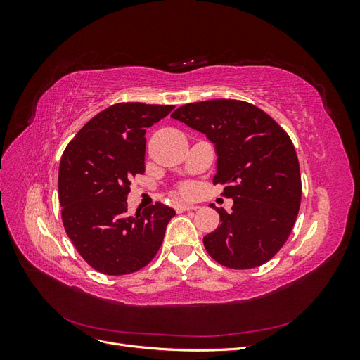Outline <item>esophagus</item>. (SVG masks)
<instances>
[{
  "label": "esophagus",
  "mask_w": 360,
  "mask_h": 360,
  "mask_svg": "<svg viewBox=\"0 0 360 360\" xmlns=\"http://www.w3.org/2000/svg\"><path fill=\"white\" fill-rule=\"evenodd\" d=\"M176 209H177V212H184V210H197V209H198V205H195V204H184V202H179V204L176 205Z\"/></svg>",
  "instance_id": "esophagus-1"
}]
</instances>
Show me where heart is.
<instances>
[{
  "mask_svg": "<svg viewBox=\"0 0 360 360\" xmlns=\"http://www.w3.org/2000/svg\"><path fill=\"white\" fill-rule=\"evenodd\" d=\"M183 192H184V193H188V192H189V189H188V188H186V189H183Z\"/></svg>",
  "mask_w": 360,
  "mask_h": 360,
  "instance_id": "heart-1",
  "label": "heart"
}]
</instances>
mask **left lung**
<instances>
[{
  "instance_id": "1",
  "label": "left lung",
  "mask_w": 360,
  "mask_h": 360,
  "mask_svg": "<svg viewBox=\"0 0 360 360\" xmlns=\"http://www.w3.org/2000/svg\"><path fill=\"white\" fill-rule=\"evenodd\" d=\"M171 117L214 144L213 181L234 201L230 213L214 207L221 225L204 236L205 250L230 269L267 263L287 242L302 200L299 160L290 136L269 114L243 101L188 103Z\"/></svg>"
}]
</instances>
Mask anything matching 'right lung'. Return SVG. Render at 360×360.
Masks as SVG:
<instances>
[{
  "label": "right lung",
  "mask_w": 360,
  "mask_h": 360,
  "mask_svg": "<svg viewBox=\"0 0 360 360\" xmlns=\"http://www.w3.org/2000/svg\"><path fill=\"white\" fill-rule=\"evenodd\" d=\"M172 105L115 103L94 115L64 150L58 171L61 217L79 255L105 275L147 266L176 210L156 202L127 213L130 180L146 171V130Z\"/></svg>",
  "instance_id": "right-lung-1"
}]
</instances>
